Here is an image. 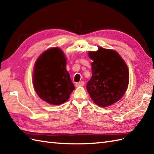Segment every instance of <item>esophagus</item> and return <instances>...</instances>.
<instances>
[{
    "mask_svg": "<svg viewBox=\"0 0 154 154\" xmlns=\"http://www.w3.org/2000/svg\"><path fill=\"white\" fill-rule=\"evenodd\" d=\"M84 85H85L84 81H81V82L75 83V86H76V87H82V86H84Z\"/></svg>",
    "mask_w": 154,
    "mask_h": 154,
    "instance_id": "1",
    "label": "esophagus"
}]
</instances>
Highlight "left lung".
Wrapping results in <instances>:
<instances>
[{"mask_svg":"<svg viewBox=\"0 0 154 154\" xmlns=\"http://www.w3.org/2000/svg\"><path fill=\"white\" fill-rule=\"evenodd\" d=\"M93 60L92 77L87 84V90L93 102L106 107L119 101L125 93L129 82L127 65L118 52L99 48L89 51Z\"/></svg>","mask_w":154,"mask_h":154,"instance_id":"1","label":"left lung"}]
</instances>
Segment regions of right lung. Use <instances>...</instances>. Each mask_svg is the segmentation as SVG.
<instances>
[{
  "label": "right lung",
  "mask_w": 154,
  "mask_h": 154,
  "mask_svg": "<svg viewBox=\"0 0 154 154\" xmlns=\"http://www.w3.org/2000/svg\"><path fill=\"white\" fill-rule=\"evenodd\" d=\"M33 84L39 97L49 104L58 105L68 100L75 87L61 49L50 48L38 57L34 65Z\"/></svg>",
  "instance_id": "1"
}]
</instances>
